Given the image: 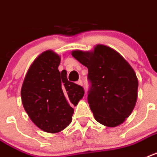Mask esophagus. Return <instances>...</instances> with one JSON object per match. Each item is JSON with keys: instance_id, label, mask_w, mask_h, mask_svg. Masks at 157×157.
<instances>
[{"instance_id": "obj_1", "label": "esophagus", "mask_w": 157, "mask_h": 157, "mask_svg": "<svg viewBox=\"0 0 157 157\" xmlns=\"http://www.w3.org/2000/svg\"><path fill=\"white\" fill-rule=\"evenodd\" d=\"M77 84H78V85H83L82 81H81V80H79V81H77Z\"/></svg>"}]
</instances>
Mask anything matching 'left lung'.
<instances>
[{
  "label": "left lung",
  "instance_id": "obj_1",
  "mask_svg": "<svg viewBox=\"0 0 157 157\" xmlns=\"http://www.w3.org/2000/svg\"><path fill=\"white\" fill-rule=\"evenodd\" d=\"M72 56L88 67V102L95 119L109 127L123 123L138 96V79L132 66L114 49L100 44L92 52L73 51Z\"/></svg>",
  "mask_w": 157,
  "mask_h": 157
}]
</instances>
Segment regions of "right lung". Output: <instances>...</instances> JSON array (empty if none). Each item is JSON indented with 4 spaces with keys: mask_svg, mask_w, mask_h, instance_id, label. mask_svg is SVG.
Masks as SVG:
<instances>
[{
    "mask_svg": "<svg viewBox=\"0 0 157 157\" xmlns=\"http://www.w3.org/2000/svg\"><path fill=\"white\" fill-rule=\"evenodd\" d=\"M60 57L46 51L29 67L21 86V97L25 112L37 127L48 133L63 131L72 122L76 105L85 94L83 87L59 72Z\"/></svg>",
    "mask_w": 157,
    "mask_h": 157,
    "instance_id": "right-lung-1",
    "label": "right lung"
}]
</instances>
